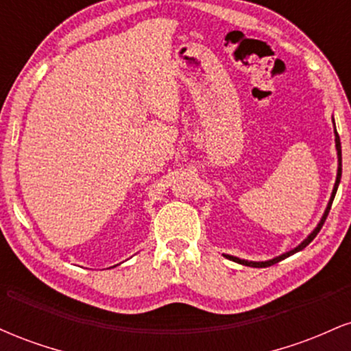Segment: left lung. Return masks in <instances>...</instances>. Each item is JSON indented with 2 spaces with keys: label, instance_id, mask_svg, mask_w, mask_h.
Masks as SVG:
<instances>
[{
  "label": "left lung",
  "instance_id": "8db88e82",
  "mask_svg": "<svg viewBox=\"0 0 351 351\" xmlns=\"http://www.w3.org/2000/svg\"><path fill=\"white\" fill-rule=\"evenodd\" d=\"M332 122H333V125H335V120L332 119ZM335 147H337V156H338V170H337V180H335V184H333V191H332V196H330V201H328L327 208H325V213H324V216H322V219L318 221L317 228L313 229V231L310 232V234H308L307 237H305V239L302 241V243H300L299 245H297V247L291 249V251H289V252H284V254H280V256L274 257V259H269V261H259V263H256V261H245V259H239V257H236V256H229V254H224V257H226V259H231V261H234V263H237V264L247 265V267H269V265H272V264H277V263H280V261H282V259H285V257H289V256H292V254H295V252L302 251V249H304V247H307V245H308L310 243H312V241H313V237H315V236L318 234V231H320L322 226H324L325 219H327V216H328V211H330V208H332L333 198H335V195H337V189H338V184H340V178H341V145H340V136H338V134H337V128H335Z\"/></svg>",
  "mask_w": 351,
  "mask_h": 351
}]
</instances>
